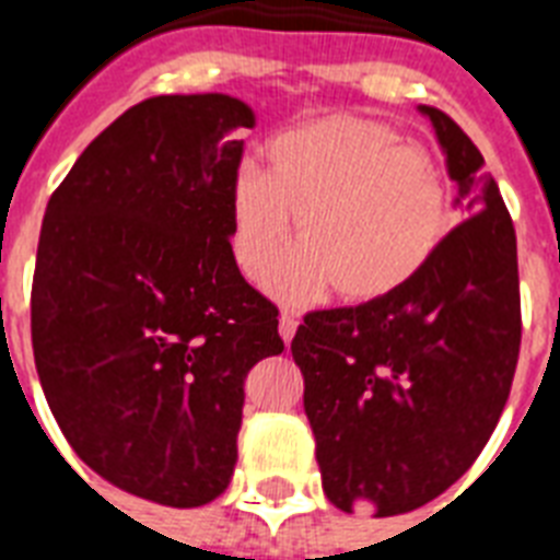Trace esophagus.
<instances>
[{"instance_id":"obj_1","label":"esophagus","mask_w":560,"mask_h":560,"mask_svg":"<svg viewBox=\"0 0 560 560\" xmlns=\"http://www.w3.org/2000/svg\"><path fill=\"white\" fill-rule=\"evenodd\" d=\"M296 328H299V319H296V314H293V311H281V316H279V334H281V340L288 342H293V334H296Z\"/></svg>"}]
</instances>
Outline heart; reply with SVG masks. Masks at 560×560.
<instances>
[{"label": "heart", "mask_w": 560, "mask_h": 560, "mask_svg": "<svg viewBox=\"0 0 560 560\" xmlns=\"http://www.w3.org/2000/svg\"><path fill=\"white\" fill-rule=\"evenodd\" d=\"M267 160L270 171L241 162L229 179V249L237 270L258 279L296 226L302 244L267 276L281 302L302 305L334 284L349 302L389 296L421 276L451 235L442 165L383 121L311 118L272 136Z\"/></svg>", "instance_id": "1"}]
</instances>
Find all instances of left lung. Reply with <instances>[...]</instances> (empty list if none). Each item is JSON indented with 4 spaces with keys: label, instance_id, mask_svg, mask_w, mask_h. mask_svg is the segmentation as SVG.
Listing matches in <instances>:
<instances>
[{
    "label": "left lung",
    "instance_id": "1",
    "mask_svg": "<svg viewBox=\"0 0 560 560\" xmlns=\"http://www.w3.org/2000/svg\"><path fill=\"white\" fill-rule=\"evenodd\" d=\"M433 125L462 223L407 288L305 316L293 360L328 500L374 517L444 494L494 433L521 351L517 241L477 144Z\"/></svg>",
    "mask_w": 560,
    "mask_h": 560
}]
</instances>
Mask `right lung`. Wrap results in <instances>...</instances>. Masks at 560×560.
Returning <instances> with one entry per match:
<instances>
[{
  "label": "right lung",
  "instance_id": "obj_1",
  "mask_svg": "<svg viewBox=\"0 0 560 560\" xmlns=\"http://www.w3.org/2000/svg\"><path fill=\"white\" fill-rule=\"evenodd\" d=\"M255 113L223 92L118 116L46 206L31 342L46 400L98 477L194 509L226 491L244 381L281 354L279 311L229 249V179Z\"/></svg>",
  "mask_w": 560,
  "mask_h": 560
}]
</instances>
